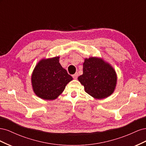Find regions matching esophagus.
<instances>
[{
  "label": "esophagus",
  "mask_w": 146,
  "mask_h": 146,
  "mask_svg": "<svg viewBox=\"0 0 146 146\" xmlns=\"http://www.w3.org/2000/svg\"><path fill=\"white\" fill-rule=\"evenodd\" d=\"M78 75L77 73H76L75 74L72 75V77L74 79H77L78 78Z\"/></svg>",
  "instance_id": "34e87169"
}]
</instances>
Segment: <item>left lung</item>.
<instances>
[{"label": "left lung", "mask_w": 146, "mask_h": 146, "mask_svg": "<svg viewBox=\"0 0 146 146\" xmlns=\"http://www.w3.org/2000/svg\"><path fill=\"white\" fill-rule=\"evenodd\" d=\"M83 75L78 77L85 90L93 98L98 99L111 95L116 86L117 77L113 68L99 58L85 59Z\"/></svg>", "instance_id": "1"}]
</instances>
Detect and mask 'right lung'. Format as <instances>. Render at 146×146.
<instances>
[{"label": "right lung", "instance_id": "1", "mask_svg": "<svg viewBox=\"0 0 146 146\" xmlns=\"http://www.w3.org/2000/svg\"><path fill=\"white\" fill-rule=\"evenodd\" d=\"M58 60V56L42 60L33 70L32 76L33 91L41 99H55L72 80V77L61 66Z\"/></svg>", "mask_w": 146, "mask_h": 146}]
</instances>
